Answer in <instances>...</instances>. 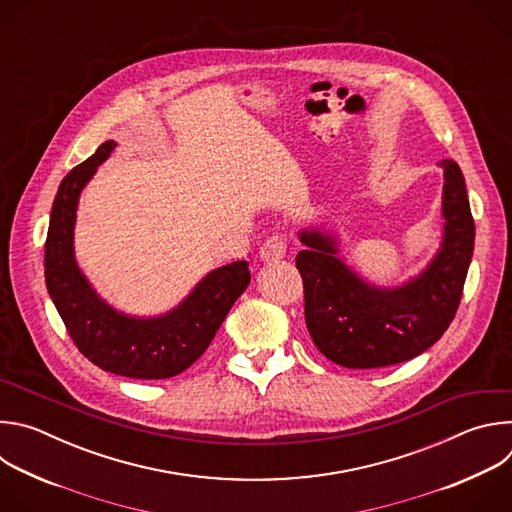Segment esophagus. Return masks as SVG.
<instances>
[{
	"mask_svg": "<svg viewBox=\"0 0 512 512\" xmlns=\"http://www.w3.org/2000/svg\"><path fill=\"white\" fill-rule=\"evenodd\" d=\"M287 251V241L283 235H271L259 249V257L261 261H275V259H283Z\"/></svg>",
	"mask_w": 512,
	"mask_h": 512,
	"instance_id": "esophagus-1",
	"label": "esophagus"
}]
</instances>
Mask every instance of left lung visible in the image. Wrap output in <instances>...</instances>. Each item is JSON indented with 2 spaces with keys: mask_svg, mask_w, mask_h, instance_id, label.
Here are the masks:
<instances>
[{
  "mask_svg": "<svg viewBox=\"0 0 512 512\" xmlns=\"http://www.w3.org/2000/svg\"><path fill=\"white\" fill-rule=\"evenodd\" d=\"M442 245L427 267L397 287L362 279L342 259L336 237L300 231L306 326L318 350L346 369H379L433 346L452 324L474 253V218L454 160H442Z\"/></svg>",
  "mask_w": 512,
  "mask_h": 512,
  "instance_id": "1",
  "label": "left lung"
}]
</instances>
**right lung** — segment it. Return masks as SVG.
<instances>
[{
  "mask_svg": "<svg viewBox=\"0 0 512 512\" xmlns=\"http://www.w3.org/2000/svg\"><path fill=\"white\" fill-rule=\"evenodd\" d=\"M115 145L111 139L101 143L58 186L44 247L46 287L72 342L99 369L129 379H170L208 348L251 281L249 263L235 261L210 271L162 316L137 318L109 306L75 259V223L83 188Z\"/></svg>",
  "mask_w": 512,
  "mask_h": 512,
  "instance_id": "1",
  "label": "right lung"
}]
</instances>
